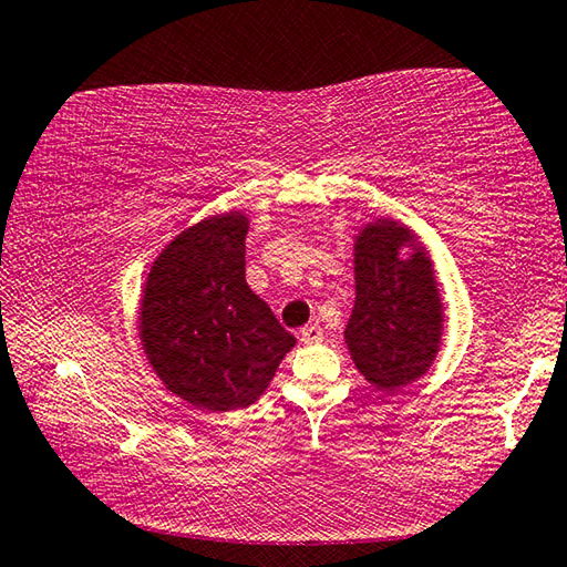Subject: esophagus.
Segmentation results:
<instances>
[{"label":"esophagus","mask_w":567,"mask_h":567,"mask_svg":"<svg viewBox=\"0 0 567 567\" xmlns=\"http://www.w3.org/2000/svg\"><path fill=\"white\" fill-rule=\"evenodd\" d=\"M322 337H324V332H322V327H319V324H307V327L300 329V339L305 344L322 342Z\"/></svg>","instance_id":"1"}]
</instances>
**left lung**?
<instances>
[{"instance_id": "left-lung-1", "label": "left lung", "mask_w": 567, "mask_h": 567, "mask_svg": "<svg viewBox=\"0 0 567 567\" xmlns=\"http://www.w3.org/2000/svg\"><path fill=\"white\" fill-rule=\"evenodd\" d=\"M411 247L404 258L400 250ZM354 310L344 342L364 379L379 391L416 382L434 364L444 332L434 262L406 225L369 223L354 240Z\"/></svg>"}]
</instances>
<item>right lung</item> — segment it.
<instances>
[{"label": "right lung", "mask_w": 567, "mask_h": 567, "mask_svg": "<svg viewBox=\"0 0 567 567\" xmlns=\"http://www.w3.org/2000/svg\"><path fill=\"white\" fill-rule=\"evenodd\" d=\"M243 213L195 223L151 265L141 297V342L168 391L208 411L265 394L295 337L245 282Z\"/></svg>", "instance_id": "add662e5"}]
</instances>
